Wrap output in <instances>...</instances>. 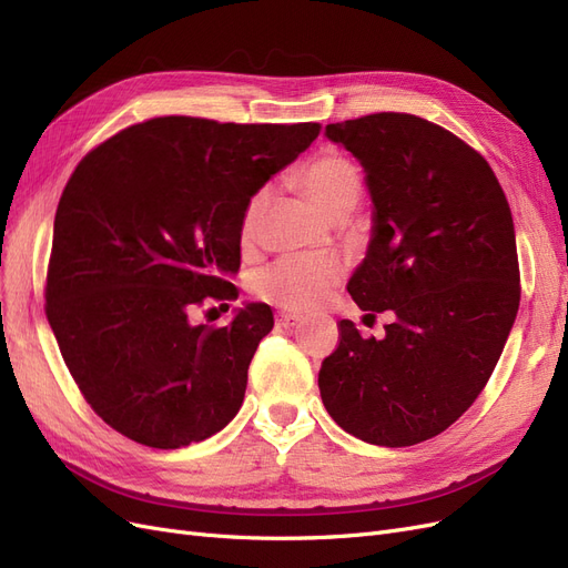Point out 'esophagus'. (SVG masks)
Listing matches in <instances>:
<instances>
[{
  "instance_id": "34e87169",
  "label": "esophagus",
  "mask_w": 568,
  "mask_h": 568,
  "mask_svg": "<svg viewBox=\"0 0 568 568\" xmlns=\"http://www.w3.org/2000/svg\"><path fill=\"white\" fill-rule=\"evenodd\" d=\"M301 322H303V317L296 313H286V311L277 313V326H284V329H291V326H296Z\"/></svg>"
}]
</instances>
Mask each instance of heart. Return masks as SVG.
Returning a JSON list of instances; mask_svg holds the SVG:
<instances>
[{
  "mask_svg": "<svg viewBox=\"0 0 568 568\" xmlns=\"http://www.w3.org/2000/svg\"><path fill=\"white\" fill-rule=\"evenodd\" d=\"M301 184L326 217L351 213L359 199V189H363L357 168L338 153L315 159L301 173ZM267 201L270 189H257L248 199L242 215L244 239L255 232ZM341 272L343 270L334 257L284 255L255 274L253 291L261 298L291 307V311H307L329 294V288L341 280Z\"/></svg>",
  "mask_w": 568,
  "mask_h": 568,
  "instance_id": "obj_1",
  "label": "heart"
}]
</instances>
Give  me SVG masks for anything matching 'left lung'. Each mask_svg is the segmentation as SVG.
Segmentation results:
<instances>
[{
    "label": "left lung",
    "mask_w": 568,
    "mask_h": 568,
    "mask_svg": "<svg viewBox=\"0 0 568 568\" xmlns=\"http://www.w3.org/2000/svg\"><path fill=\"white\" fill-rule=\"evenodd\" d=\"M324 134L363 165L372 199L348 291L395 320L384 338L338 322L322 403L351 436L405 448L455 424L503 355L521 296L511 211L486 159L424 118L374 113Z\"/></svg>",
    "instance_id": "left-lung-1"
}]
</instances>
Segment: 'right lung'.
Instances as JSON below:
<instances>
[{
	"label": "right lung",
	"mask_w": 568,
	"mask_h": 568,
	"mask_svg": "<svg viewBox=\"0 0 568 568\" xmlns=\"http://www.w3.org/2000/svg\"><path fill=\"white\" fill-rule=\"evenodd\" d=\"M317 134V123L165 115L75 168L54 220L47 320L84 400L118 434L175 450L236 417L270 305L244 303L220 329L189 315L239 296L246 203Z\"/></svg>",
	"instance_id": "obj_1"
}]
</instances>
